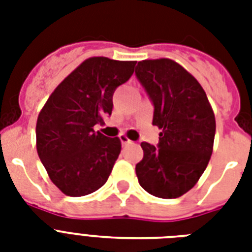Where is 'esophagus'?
<instances>
[{
  "label": "esophagus",
  "mask_w": 252,
  "mask_h": 252,
  "mask_svg": "<svg viewBox=\"0 0 252 252\" xmlns=\"http://www.w3.org/2000/svg\"><path fill=\"white\" fill-rule=\"evenodd\" d=\"M120 141H122L123 145H128V144H132L129 138L126 137V134H120Z\"/></svg>",
  "instance_id": "obj_1"
}]
</instances>
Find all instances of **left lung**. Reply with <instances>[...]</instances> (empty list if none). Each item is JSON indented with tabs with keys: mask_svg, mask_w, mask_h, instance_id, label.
I'll return each instance as SVG.
<instances>
[{
	"mask_svg": "<svg viewBox=\"0 0 252 252\" xmlns=\"http://www.w3.org/2000/svg\"><path fill=\"white\" fill-rule=\"evenodd\" d=\"M136 76L154 104L158 146L141 142L138 183L150 195L176 199L207 168L216 133L215 112L195 77L171 59L138 61Z\"/></svg>",
	"mask_w": 252,
	"mask_h": 252,
	"instance_id": "1",
	"label": "left lung"
}]
</instances>
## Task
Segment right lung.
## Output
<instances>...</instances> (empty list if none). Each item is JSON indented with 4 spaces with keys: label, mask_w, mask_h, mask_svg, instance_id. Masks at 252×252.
I'll list each match as a JSON object with an SVG mask.
<instances>
[{
    "label": "right lung",
    "mask_w": 252,
    "mask_h": 252,
    "mask_svg": "<svg viewBox=\"0 0 252 252\" xmlns=\"http://www.w3.org/2000/svg\"><path fill=\"white\" fill-rule=\"evenodd\" d=\"M136 61L89 57L49 95L36 122V150L52 183L66 196L93 193L106 183L122 141L94 126L112 112L116 87Z\"/></svg>",
    "instance_id": "1"
}]
</instances>
